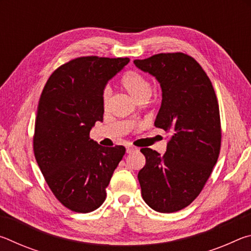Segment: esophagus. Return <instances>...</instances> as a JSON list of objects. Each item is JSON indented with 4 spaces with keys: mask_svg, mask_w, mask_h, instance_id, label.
I'll return each instance as SVG.
<instances>
[{
    "mask_svg": "<svg viewBox=\"0 0 251 251\" xmlns=\"http://www.w3.org/2000/svg\"><path fill=\"white\" fill-rule=\"evenodd\" d=\"M135 151H136V148L133 147V146H127L126 147V152H127V154H130V152H133Z\"/></svg>",
    "mask_w": 251,
    "mask_h": 251,
    "instance_id": "obj_1",
    "label": "esophagus"
}]
</instances>
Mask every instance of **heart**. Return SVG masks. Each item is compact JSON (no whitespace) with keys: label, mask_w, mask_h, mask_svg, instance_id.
<instances>
[{"label":"heart","mask_w":251,"mask_h":251,"mask_svg":"<svg viewBox=\"0 0 251 251\" xmlns=\"http://www.w3.org/2000/svg\"><path fill=\"white\" fill-rule=\"evenodd\" d=\"M121 84L124 87V90L129 95L134 97L136 100L147 99L151 95V83L146 78L145 75L139 73L137 71H127L122 76ZM110 96V90L108 87H105L101 92V103L104 106L107 105Z\"/></svg>","instance_id":"b5f03b06"}]
</instances>
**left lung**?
Segmentation results:
<instances>
[{
	"instance_id": "left-lung-1",
	"label": "left lung",
	"mask_w": 251,
	"mask_h": 251,
	"mask_svg": "<svg viewBox=\"0 0 251 251\" xmlns=\"http://www.w3.org/2000/svg\"><path fill=\"white\" fill-rule=\"evenodd\" d=\"M136 67L158 80L161 105L155 126L172 134L164 156L142 148L138 173L142 196L151 209L175 212L190 205L217 163L222 128L214 87L201 66L184 53L135 59Z\"/></svg>"
}]
</instances>
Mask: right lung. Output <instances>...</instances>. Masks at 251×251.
I'll return each instance as SVG.
<instances>
[{
	"mask_svg": "<svg viewBox=\"0 0 251 251\" xmlns=\"http://www.w3.org/2000/svg\"><path fill=\"white\" fill-rule=\"evenodd\" d=\"M129 58L78 57L53 72L42 92L33 150L37 165L63 206L91 212L106 198L124 146L103 147L90 138L103 121L101 92Z\"/></svg>",
	"mask_w": 251,
	"mask_h": 251,
	"instance_id": "1",
	"label": "right lung"
}]
</instances>
